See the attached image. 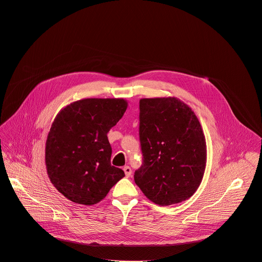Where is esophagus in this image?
Returning <instances> with one entry per match:
<instances>
[{"label":"esophagus","instance_id":"obj_1","mask_svg":"<svg viewBox=\"0 0 262 262\" xmlns=\"http://www.w3.org/2000/svg\"><path fill=\"white\" fill-rule=\"evenodd\" d=\"M123 170H124V173H125L126 178H129L132 176V168L129 167V166H124Z\"/></svg>","mask_w":262,"mask_h":262}]
</instances>
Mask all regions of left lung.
Returning <instances> with one entry per match:
<instances>
[{
	"mask_svg": "<svg viewBox=\"0 0 262 262\" xmlns=\"http://www.w3.org/2000/svg\"><path fill=\"white\" fill-rule=\"evenodd\" d=\"M141 167L135 183L157 205L169 206L191 196L206 167V140L193 111L173 98L140 100Z\"/></svg>",
	"mask_w": 262,
	"mask_h": 262,
	"instance_id": "obj_1",
	"label": "left lung"
}]
</instances>
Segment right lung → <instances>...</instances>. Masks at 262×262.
<instances>
[{"mask_svg": "<svg viewBox=\"0 0 262 262\" xmlns=\"http://www.w3.org/2000/svg\"><path fill=\"white\" fill-rule=\"evenodd\" d=\"M124 99L88 98L59 112L46 142L50 181L68 200L94 205L125 174L111 164L107 133L122 118Z\"/></svg>", "mask_w": 262, "mask_h": 262, "instance_id": "add662e5", "label": "right lung"}]
</instances>
